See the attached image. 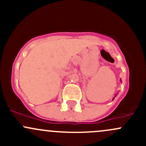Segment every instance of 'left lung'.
<instances>
[{
  "instance_id": "1",
  "label": "left lung",
  "mask_w": 146,
  "mask_h": 146,
  "mask_svg": "<svg viewBox=\"0 0 146 146\" xmlns=\"http://www.w3.org/2000/svg\"><path fill=\"white\" fill-rule=\"evenodd\" d=\"M120 81H121V80H120ZM117 95H115V96H114V98H113V99H112V100H114V98H115V97H116V96H117Z\"/></svg>"
}]
</instances>
